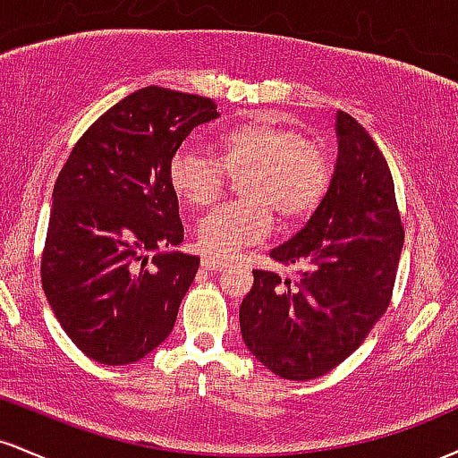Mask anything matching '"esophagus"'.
I'll return each instance as SVG.
<instances>
[{
	"mask_svg": "<svg viewBox=\"0 0 458 458\" xmlns=\"http://www.w3.org/2000/svg\"><path fill=\"white\" fill-rule=\"evenodd\" d=\"M225 267L224 259H215V256H202V269L207 271H222Z\"/></svg>",
	"mask_w": 458,
	"mask_h": 458,
	"instance_id": "34e87169",
	"label": "esophagus"
}]
</instances>
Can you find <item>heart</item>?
Instances as JSON below:
<instances>
[{"mask_svg":"<svg viewBox=\"0 0 458 458\" xmlns=\"http://www.w3.org/2000/svg\"><path fill=\"white\" fill-rule=\"evenodd\" d=\"M213 148L215 157L178 146L167 163V181L187 207L204 208L222 196L225 172H243V198L222 204L198 224V245L217 259L265 239L276 215L282 225L303 222L329 189L331 161L325 148L271 115L234 124L217 135Z\"/></svg>","mask_w":458,"mask_h":458,"instance_id":"obj_1","label":"heart"}]
</instances>
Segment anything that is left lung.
I'll use <instances>...</instances> for the list:
<instances>
[{
  "mask_svg": "<svg viewBox=\"0 0 458 458\" xmlns=\"http://www.w3.org/2000/svg\"><path fill=\"white\" fill-rule=\"evenodd\" d=\"M338 159L323 202L271 251L297 282L254 271L241 301L243 343L282 379L327 375L390 306L404 230L386 157L353 115L335 114Z\"/></svg>",
  "mask_w": 458,
  "mask_h": 458,
  "instance_id": "8db88e82",
  "label": "left lung"
}]
</instances>
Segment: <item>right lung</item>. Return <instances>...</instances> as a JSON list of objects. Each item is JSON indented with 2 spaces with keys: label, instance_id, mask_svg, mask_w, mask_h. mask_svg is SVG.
Listing matches in <instances>:
<instances>
[{
  "label": "right lung",
  "instance_id": "add662e5",
  "mask_svg": "<svg viewBox=\"0 0 458 458\" xmlns=\"http://www.w3.org/2000/svg\"><path fill=\"white\" fill-rule=\"evenodd\" d=\"M215 118L211 98L141 88L79 138L57 176L43 288L68 338L98 364L138 361L174 327L199 259L165 250L185 234L167 163Z\"/></svg>",
  "mask_w": 458,
  "mask_h": 458
}]
</instances>
